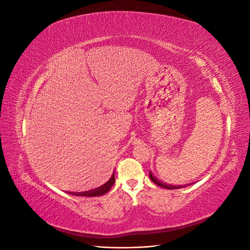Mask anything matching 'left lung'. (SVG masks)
Instances as JSON below:
<instances>
[{
  "label": "left lung",
  "instance_id": "8db88e82",
  "mask_svg": "<svg viewBox=\"0 0 250 250\" xmlns=\"http://www.w3.org/2000/svg\"><path fill=\"white\" fill-rule=\"evenodd\" d=\"M149 177H150V179H151V180L153 181V183H154L155 185L160 186V187H162V188H168V190H175V188H184L183 186H171V185H166V184H164V183H163V181L158 180L156 177H154V176L152 175V173H151V172H149Z\"/></svg>",
  "mask_w": 250,
  "mask_h": 250
}]
</instances>
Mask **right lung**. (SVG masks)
<instances>
[{
	"instance_id": "right-lung-1",
	"label": "right lung",
	"mask_w": 250,
	"mask_h": 250,
	"mask_svg": "<svg viewBox=\"0 0 250 250\" xmlns=\"http://www.w3.org/2000/svg\"><path fill=\"white\" fill-rule=\"evenodd\" d=\"M115 184V173H112V175L110 177V179L107 181L106 184H104L103 186L94 188V190H90L87 192H80V193H72L73 195H76V196H86V197H95V196H101L106 194L109 190L110 188Z\"/></svg>"
}]
</instances>
